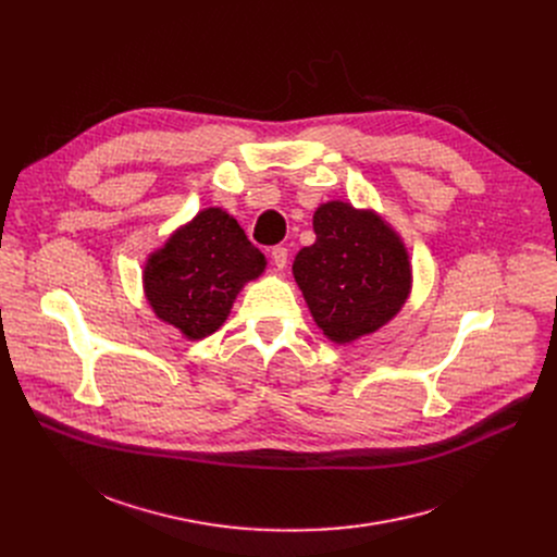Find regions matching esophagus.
<instances>
[{
  "mask_svg": "<svg viewBox=\"0 0 557 557\" xmlns=\"http://www.w3.org/2000/svg\"><path fill=\"white\" fill-rule=\"evenodd\" d=\"M271 260H273L275 269L282 271L286 267V262H288V249L286 247H273L271 249Z\"/></svg>",
  "mask_w": 557,
  "mask_h": 557,
  "instance_id": "34e87169",
  "label": "esophagus"
}]
</instances>
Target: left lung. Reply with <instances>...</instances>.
I'll use <instances>...</instances> for the list:
<instances>
[{
	"instance_id": "left-lung-1",
	"label": "left lung",
	"mask_w": 557,
	"mask_h": 557,
	"mask_svg": "<svg viewBox=\"0 0 557 557\" xmlns=\"http://www.w3.org/2000/svg\"><path fill=\"white\" fill-rule=\"evenodd\" d=\"M317 240L293 262L312 320L335 344L379 331L401 310L412 284L408 251L376 213L326 202L312 215Z\"/></svg>"
}]
</instances>
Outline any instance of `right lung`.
Segmentation results:
<instances>
[{
    "label": "right lung",
    "mask_w": 557,
    "mask_h": 557,
    "mask_svg": "<svg viewBox=\"0 0 557 557\" xmlns=\"http://www.w3.org/2000/svg\"><path fill=\"white\" fill-rule=\"evenodd\" d=\"M264 267L237 220L209 207L149 256L143 284L156 317L187 339H202L224 324L237 293Z\"/></svg>",
    "instance_id": "add662e5"
}]
</instances>
